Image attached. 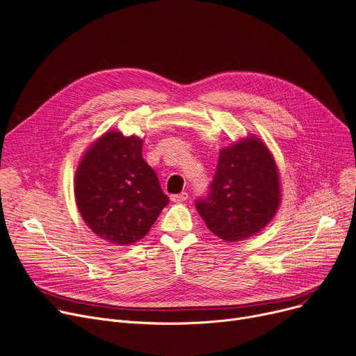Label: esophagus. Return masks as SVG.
Listing matches in <instances>:
<instances>
[{"label":"esophagus","mask_w":356,"mask_h":356,"mask_svg":"<svg viewBox=\"0 0 356 356\" xmlns=\"http://www.w3.org/2000/svg\"><path fill=\"white\" fill-rule=\"evenodd\" d=\"M188 198V194L187 193H181V194H174V195H171V201H174V202H181V201H185Z\"/></svg>","instance_id":"34e87169"}]
</instances>
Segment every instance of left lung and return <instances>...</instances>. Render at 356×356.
Here are the masks:
<instances>
[{
	"label": "left lung",
	"mask_w": 356,
	"mask_h": 356,
	"mask_svg": "<svg viewBox=\"0 0 356 356\" xmlns=\"http://www.w3.org/2000/svg\"><path fill=\"white\" fill-rule=\"evenodd\" d=\"M281 181L273 152L248 134L220 150L210 194L195 207L209 230L225 242L259 233L281 204Z\"/></svg>",
	"instance_id": "1"
}]
</instances>
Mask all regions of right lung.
<instances>
[{
  "label": "right lung",
  "mask_w": 356,
  "mask_h": 356,
  "mask_svg": "<svg viewBox=\"0 0 356 356\" xmlns=\"http://www.w3.org/2000/svg\"><path fill=\"white\" fill-rule=\"evenodd\" d=\"M143 139L107 130L86 150L75 172V202L86 225L111 245L143 239L169 198L142 156Z\"/></svg>",
  "instance_id": "1"
}]
</instances>
